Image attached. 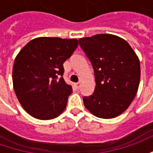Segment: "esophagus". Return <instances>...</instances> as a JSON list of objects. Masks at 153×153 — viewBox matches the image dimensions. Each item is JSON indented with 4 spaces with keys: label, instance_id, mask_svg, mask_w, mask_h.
Masks as SVG:
<instances>
[{
    "label": "esophagus",
    "instance_id": "1",
    "mask_svg": "<svg viewBox=\"0 0 153 153\" xmlns=\"http://www.w3.org/2000/svg\"><path fill=\"white\" fill-rule=\"evenodd\" d=\"M80 86H81V83H74V87H75L76 88H79Z\"/></svg>",
    "mask_w": 153,
    "mask_h": 153
}]
</instances>
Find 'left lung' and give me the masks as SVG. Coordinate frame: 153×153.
<instances>
[{"mask_svg": "<svg viewBox=\"0 0 153 153\" xmlns=\"http://www.w3.org/2000/svg\"><path fill=\"white\" fill-rule=\"evenodd\" d=\"M79 43L93 65L96 87L83 98L93 115L115 118L134 99L140 82V62L130 45L112 34L79 38Z\"/></svg>", "mask_w": 153, "mask_h": 153, "instance_id": "obj_1", "label": "left lung"}]
</instances>
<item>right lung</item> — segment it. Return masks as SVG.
I'll return each instance as SVG.
<instances>
[{"label": "right lung", "mask_w": 153, "mask_h": 153, "mask_svg": "<svg viewBox=\"0 0 153 153\" xmlns=\"http://www.w3.org/2000/svg\"><path fill=\"white\" fill-rule=\"evenodd\" d=\"M78 47L77 39L41 37L22 48L15 59L12 79L23 108L39 120L63 112L72 87L63 79V64Z\"/></svg>", "instance_id": "1"}]
</instances>
